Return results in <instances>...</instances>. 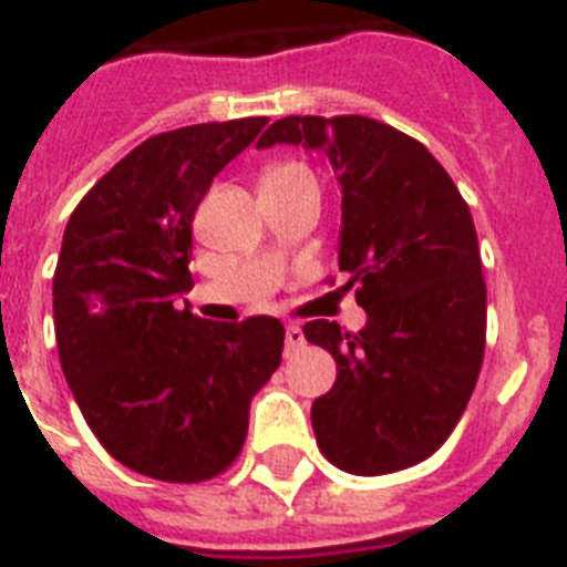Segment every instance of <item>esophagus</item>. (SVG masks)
Masks as SVG:
<instances>
[{"mask_svg": "<svg viewBox=\"0 0 567 567\" xmlns=\"http://www.w3.org/2000/svg\"><path fill=\"white\" fill-rule=\"evenodd\" d=\"M303 343H307V338H303V329H300L298 323H289L287 327V354L298 352Z\"/></svg>", "mask_w": 567, "mask_h": 567, "instance_id": "1", "label": "esophagus"}]
</instances>
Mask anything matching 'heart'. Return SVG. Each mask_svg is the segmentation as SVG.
Listing matches in <instances>:
<instances>
[{
    "label": "heart",
    "mask_w": 567,
    "mask_h": 567,
    "mask_svg": "<svg viewBox=\"0 0 567 567\" xmlns=\"http://www.w3.org/2000/svg\"><path fill=\"white\" fill-rule=\"evenodd\" d=\"M295 169H303V167H298V164H278V167H269L267 173H264V178H275V175H287V173H295Z\"/></svg>",
    "instance_id": "obj_1"
}]
</instances>
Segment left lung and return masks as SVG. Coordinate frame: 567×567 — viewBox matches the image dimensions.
I'll list each match as a JSON object with an SVG mask.
<instances>
[{"label":"left lung","mask_w":567,"mask_h":567,"mask_svg":"<svg viewBox=\"0 0 567 567\" xmlns=\"http://www.w3.org/2000/svg\"><path fill=\"white\" fill-rule=\"evenodd\" d=\"M303 144L329 158L340 187L338 267L365 327H303L338 378L312 403L323 457L378 477L432 457L463 417L485 352L477 229L457 184L417 138L365 115H287L258 147Z\"/></svg>","instance_id":"left-lung-1"}]
</instances>
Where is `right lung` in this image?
Here are the masks:
<instances>
[{"instance_id":"1","label":"right lung","mask_w":567,"mask_h":567,"mask_svg":"<svg viewBox=\"0 0 567 567\" xmlns=\"http://www.w3.org/2000/svg\"><path fill=\"white\" fill-rule=\"evenodd\" d=\"M269 118L158 133L84 195L53 275L62 372L90 432L127 468L202 483L235 463L249 403L284 352L280 320L209 323L193 289L195 209Z\"/></svg>"}]
</instances>
